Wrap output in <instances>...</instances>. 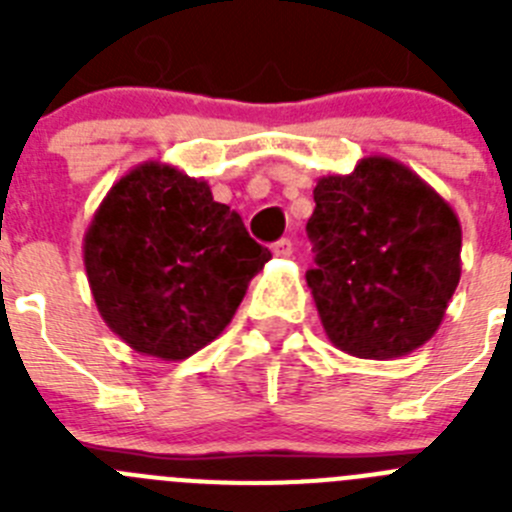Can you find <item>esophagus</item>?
<instances>
[{"mask_svg":"<svg viewBox=\"0 0 512 512\" xmlns=\"http://www.w3.org/2000/svg\"><path fill=\"white\" fill-rule=\"evenodd\" d=\"M271 251H274V256H279V259H287V256H292V241H289V238H282V241H277L271 246Z\"/></svg>","mask_w":512,"mask_h":512,"instance_id":"1","label":"esophagus"}]
</instances>
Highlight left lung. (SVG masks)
I'll return each mask as SVG.
<instances>
[{"label":"left lung","mask_w":512,"mask_h":512,"mask_svg":"<svg viewBox=\"0 0 512 512\" xmlns=\"http://www.w3.org/2000/svg\"><path fill=\"white\" fill-rule=\"evenodd\" d=\"M307 287L325 336L356 359H400L431 341L461 277V225L410 166L361 158L320 176Z\"/></svg>","instance_id":"obj_1"}]
</instances>
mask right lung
<instances>
[{
  "mask_svg": "<svg viewBox=\"0 0 512 512\" xmlns=\"http://www.w3.org/2000/svg\"><path fill=\"white\" fill-rule=\"evenodd\" d=\"M210 184L143 161L112 184L84 233V269L107 328L133 351L182 361L215 341L266 261Z\"/></svg>",
  "mask_w": 512,
  "mask_h": 512,
  "instance_id": "1",
  "label": "right lung"
}]
</instances>
